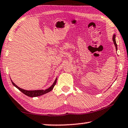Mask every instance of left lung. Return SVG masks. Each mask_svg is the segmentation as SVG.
Returning a JSON list of instances; mask_svg holds the SVG:
<instances>
[{
    "label": "left lung",
    "mask_w": 128,
    "mask_h": 128,
    "mask_svg": "<svg viewBox=\"0 0 128 128\" xmlns=\"http://www.w3.org/2000/svg\"><path fill=\"white\" fill-rule=\"evenodd\" d=\"M113 41L114 44V45H115V46H116V50H117V43H116V35H115V34H113Z\"/></svg>",
    "instance_id": "obj_1"
}]
</instances>
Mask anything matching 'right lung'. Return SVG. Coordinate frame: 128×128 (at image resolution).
<instances>
[{
	"instance_id": "obj_1",
	"label": "right lung",
	"mask_w": 128,
	"mask_h": 128,
	"mask_svg": "<svg viewBox=\"0 0 128 128\" xmlns=\"http://www.w3.org/2000/svg\"><path fill=\"white\" fill-rule=\"evenodd\" d=\"M11 80V82L12 83V84L14 85L16 88H18L19 90L21 91L22 93H24V94H25L26 95H27V96H30V97H37L38 96H41V95H44L48 92H50V91H52L53 88V87H54V86L56 83L57 78L55 79V80L54 82V83H53V84L50 87H49L46 90H26L22 89L21 88H20V87H19L18 86H17L12 81V80Z\"/></svg>"
}]
</instances>
